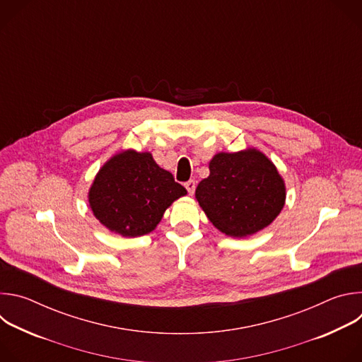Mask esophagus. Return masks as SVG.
<instances>
[{
    "instance_id": "34e87169",
    "label": "esophagus",
    "mask_w": 362,
    "mask_h": 362,
    "mask_svg": "<svg viewBox=\"0 0 362 362\" xmlns=\"http://www.w3.org/2000/svg\"><path fill=\"white\" fill-rule=\"evenodd\" d=\"M185 187L187 189L189 194H193L194 193V189H196V182L194 180H189L185 183Z\"/></svg>"
}]
</instances>
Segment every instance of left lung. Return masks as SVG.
Returning <instances> with one entry per match:
<instances>
[{
	"label": "left lung",
	"mask_w": 362,
	"mask_h": 362,
	"mask_svg": "<svg viewBox=\"0 0 362 362\" xmlns=\"http://www.w3.org/2000/svg\"><path fill=\"white\" fill-rule=\"evenodd\" d=\"M209 170L196 187V199L214 226L228 236L259 232L282 211L285 183L259 150L218 153Z\"/></svg>",
	"instance_id": "obj_1"
}]
</instances>
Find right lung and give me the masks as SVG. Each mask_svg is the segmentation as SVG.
Listing matches in <instances>:
<instances>
[{
    "label": "right lung",
    "mask_w": 362,
    "mask_h": 362,
    "mask_svg": "<svg viewBox=\"0 0 362 362\" xmlns=\"http://www.w3.org/2000/svg\"><path fill=\"white\" fill-rule=\"evenodd\" d=\"M186 193L150 153L126 150L100 169L88 202L101 225L122 236L136 238L156 228L165 211Z\"/></svg>",
    "instance_id": "right-lung-1"
}]
</instances>
